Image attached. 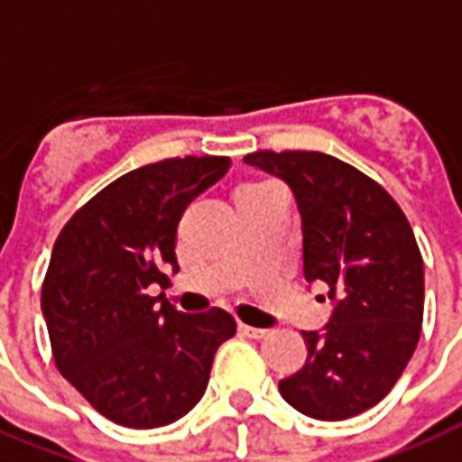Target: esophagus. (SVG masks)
<instances>
[{
	"mask_svg": "<svg viewBox=\"0 0 462 462\" xmlns=\"http://www.w3.org/2000/svg\"><path fill=\"white\" fill-rule=\"evenodd\" d=\"M238 330L243 332V335H248V337L253 339H263L264 335H267V330L264 328H253V325H238Z\"/></svg>",
	"mask_w": 462,
	"mask_h": 462,
	"instance_id": "1",
	"label": "esophagus"
}]
</instances>
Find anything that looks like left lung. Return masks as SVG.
Returning a JSON list of instances; mask_svg holds the SVG:
<instances>
[{
    "mask_svg": "<svg viewBox=\"0 0 462 462\" xmlns=\"http://www.w3.org/2000/svg\"><path fill=\"white\" fill-rule=\"evenodd\" d=\"M255 166L287 182L301 214L303 277L332 301L323 330H303L309 359L280 381L306 417L349 420L391 393L420 342L424 263L410 221L388 192L320 152H255Z\"/></svg>",
    "mask_w": 462,
    "mask_h": 462,
    "instance_id": "8db88e82",
    "label": "left lung"
}]
</instances>
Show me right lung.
<instances>
[{"label": "right lung", "mask_w": 462, "mask_h": 462, "mask_svg": "<svg viewBox=\"0 0 462 462\" xmlns=\"http://www.w3.org/2000/svg\"><path fill=\"white\" fill-rule=\"evenodd\" d=\"M226 156H185L134 168L103 188L57 236L42 282L55 364L116 424L156 429L198 405L214 354L236 335L226 310L180 313L149 296L175 260L185 207L219 182Z\"/></svg>", "instance_id": "1"}]
</instances>
